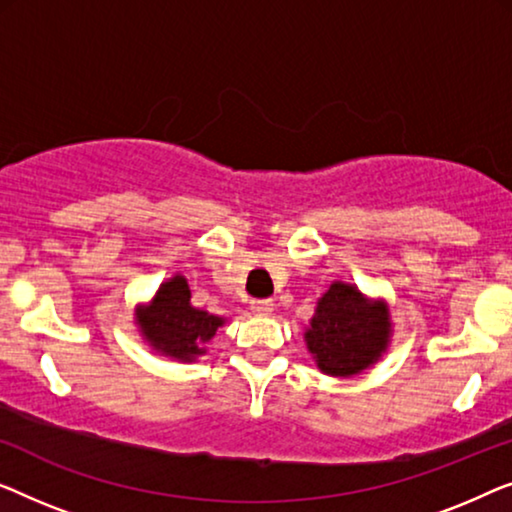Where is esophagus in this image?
<instances>
[{"label":"esophagus","instance_id":"1","mask_svg":"<svg viewBox=\"0 0 512 512\" xmlns=\"http://www.w3.org/2000/svg\"><path fill=\"white\" fill-rule=\"evenodd\" d=\"M250 311L259 315V318H266V315L273 313V301L271 299H257V301H253V304H250Z\"/></svg>","mask_w":512,"mask_h":512}]
</instances>
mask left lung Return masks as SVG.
Instances as JSON below:
<instances>
[{
	"mask_svg": "<svg viewBox=\"0 0 512 512\" xmlns=\"http://www.w3.org/2000/svg\"><path fill=\"white\" fill-rule=\"evenodd\" d=\"M304 341L325 376L355 378L390 348V306L383 297L371 299L357 285L334 280L315 304Z\"/></svg>",
	"mask_w": 512,
	"mask_h": 512,
	"instance_id": "1",
	"label": "left lung"
}]
</instances>
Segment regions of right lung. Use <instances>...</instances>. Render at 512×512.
<instances>
[{
  "label": "right lung",
  "mask_w": 512,
  "mask_h": 512,
  "mask_svg": "<svg viewBox=\"0 0 512 512\" xmlns=\"http://www.w3.org/2000/svg\"><path fill=\"white\" fill-rule=\"evenodd\" d=\"M192 292L183 273L162 280L148 304L134 308V325L143 341L157 355L176 362H194L206 355V345L215 331L227 322L225 315H215L192 306Z\"/></svg>",
  "instance_id": "obj_1"
}]
</instances>
